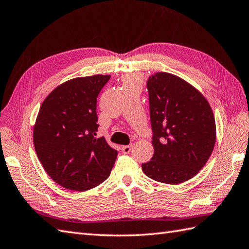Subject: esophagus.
Wrapping results in <instances>:
<instances>
[{
  "mask_svg": "<svg viewBox=\"0 0 249 249\" xmlns=\"http://www.w3.org/2000/svg\"><path fill=\"white\" fill-rule=\"evenodd\" d=\"M131 148H132L131 145H123L121 147V151H122L124 154H128L131 151Z\"/></svg>",
  "mask_w": 249,
  "mask_h": 249,
  "instance_id": "34e87169",
  "label": "esophagus"
}]
</instances>
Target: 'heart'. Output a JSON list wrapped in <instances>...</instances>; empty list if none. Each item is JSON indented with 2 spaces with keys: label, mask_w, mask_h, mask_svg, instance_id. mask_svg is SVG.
<instances>
[{
  "label": "heart",
  "mask_w": 249,
  "mask_h": 249,
  "mask_svg": "<svg viewBox=\"0 0 249 249\" xmlns=\"http://www.w3.org/2000/svg\"><path fill=\"white\" fill-rule=\"evenodd\" d=\"M137 79H139V78H137V77H135V76L126 77V78H125V85H126V84H130V83H132V82H135V80H137Z\"/></svg>",
  "instance_id": "1"
}]
</instances>
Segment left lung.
Instances as JSON below:
<instances>
[{"label":"left lung","instance_id":"1","mask_svg":"<svg viewBox=\"0 0 249 249\" xmlns=\"http://www.w3.org/2000/svg\"><path fill=\"white\" fill-rule=\"evenodd\" d=\"M147 89L154 155L142 171L159 182L187 181L205 166L215 145L210 104L195 87L171 73L152 75Z\"/></svg>","mask_w":249,"mask_h":249}]
</instances>
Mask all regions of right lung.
Instances as JSON below:
<instances>
[{"instance_id":"right-lung-1","label":"right lung","mask_w":249,"mask_h":249,"mask_svg":"<svg viewBox=\"0 0 249 249\" xmlns=\"http://www.w3.org/2000/svg\"><path fill=\"white\" fill-rule=\"evenodd\" d=\"M110 75L75 77L45 97L34 125L35 151L44 171L73 191L97 187L110 175L118 152L98 128L96 98Z\"/></svg>"}]
</instances>
